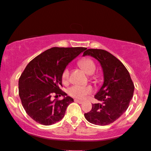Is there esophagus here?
<instances>
[{
  "label": "esophagus",
  "mask_w": 151,
  "mask_h": 151,
  "mask_svg": "<svg viewBox=\"0 0 151 151\" xmlns=\"http://www.w3.org/2000/svg\"><path fill=\"white\" fill-rule=\"evenodd\" d=\"M74 101L77 102V103L79 104H81L82 103H83V102H82L81 101H79V100H78V99H74Z\"/></svg>",
  "instance_id": "34e87169"
}]
</instances>
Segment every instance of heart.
Wrapping results in <instances>:
<instances>
[{"instance_id":"b5f03b06","label":"heart","mask_w":151,"mask_h":151,"mask_svg":"<svg viewBox=\"0 0 151 151\" xmlns=\"http://www.w3.org/2000/svg\"><path fill=\"white\" fill-rule=\"evenodd\" d=\"M78 64L88 74H92L95 72L96 65L92 59H88V58L82 59L79 60ZM69 78L70 70L68 68H66L62 72L61 79L63 83H67L69 81ZM92 88L90 86L74 85L68 89V93L70 96L80 99H83L88 94L92 93Z\"/></svg>"}]
</instances>
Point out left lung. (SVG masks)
<instances>
[{"mask_svg": "<svg viewBox=\"0 0 151 151\" xmlns=\"http://www.w3.org/2000/svg\"><path fill=\"white\" fill-rule=\"evenodd\" d=\"M91 56L101 64L104 83L94 98L99 102L92 104L84 114L90 123L106 126L113 123L126 112L134 92V84L128 70L119 59L106 50L88 49L83 56Z\"/></svg>", "mask_w": 151, "mask_h": 151, "instance_id": "8db88e82", "label": "left lung"}]
</instances>
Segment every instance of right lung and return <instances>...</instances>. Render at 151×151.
<instances>
[{"instance_id":"add662e5","label":"right lung","mask_w":151,"mask_h":151,"mask_svg":"<svg viewBox=\"0 0 151 151\" xmlns=\"http://www.w3.org/2000/svg\"><path fill=\"white\" fill-rule=\"evenodd\" d=\"M86 47H52L32 59L19 81V94L25 112L40 124L50 126L62 119L73 99L63 90L62 72ZM63 96L62 100L51 96Z\"/></svg>"}]
</instances>
